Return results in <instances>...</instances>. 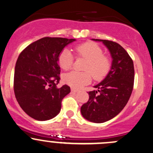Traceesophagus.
I'll return each mask as SVG.
<instances>
[{"label": "esophagus", "mask_w": 153, "mask_h": 153, "mask_svg": "<svg viewBox=\"0 0 153 153\" xmlns=\"http://www.w3.org/2000/svg\"><path fill=\"white\" fill-rule=\"evenodd\" d=\"M71 91L73 92H78L79 91V90H78V89H75V88H71Z\"/></svg>", "instance_id": "1"}]
</instances>
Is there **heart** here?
<instances>
[{
	"instance_id": "1",
	"label": "heart",
	"mask_w": 153,
	"mask_h": 153,
	"mask_svg": "<svg viewBox=\"0 0 153 153\" xmlns=\"http://www.w3.org/2000/svg\"><path fill=\"white\" fill-rule=\"evenodd\" d=\"M77 55L87 59L83 70L85 72L73 71L65 74L64 80L70 86L80 88L88 84L94 78L97 80L103 79L108 74L111 64L107 56L103 55V51L97 44L92 42L80 44L75 48ZM58 62L63 70L71 68L73 62V56L68 48H64L58 56Z\"/></svg>"
}]
</instances>
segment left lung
Segmentation results:
<instances>
[{
    "mask_svg": "<svg viewBox=\"0 0 153 153\" xmlns=\"http://www.w3.org/2000/svg\"><path fill=\"white\" fill-rule=\"evenodd\" d=\"M102 42L110 51L112 65L105 79L94 85L97 90L88 92L89 99L80 108L82 115L93 123H104L119 114L126 105L132 93L134 68L131 58L118 43L107 40Z\"/></svg>",
    "mask_w": 153,
    "mask_h": 153,
    "instance_id": "8db88e82",
    "label": "left lung"
}]
</instances>
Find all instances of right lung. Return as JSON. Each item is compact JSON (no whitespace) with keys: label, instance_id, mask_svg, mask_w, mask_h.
Returning a JSON list of instances; mask_svg holds the SVG:
<instances>
[{"label":"right lung","instance_id":"obj_1","mask_svg":"<svg viewBox=\"0 0 153 153\" xmlns=\"http://www.w3.org/2000/svg\"><path fill=\"white\" fill-rule=\"evenodd\" d=\"M75 39L41 38L22 51L14 69V90L19 106L37 120H47L59 113L62 100L70 92L68 85L58 88V56Z\"/></svg>","mask_w":153,"mask_h":153}]
</instances>
